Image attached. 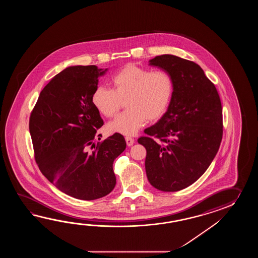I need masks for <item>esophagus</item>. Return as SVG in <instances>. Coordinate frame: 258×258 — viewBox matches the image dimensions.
Masks as SVG:
<instances>
[{
  "label": "esophagus",
  "instance_id": "1",
  "mask_svg": "<svg viewBox=\"0 0 258 258\" xmlns=\"http://www.w3.org/2000/svg\"><path fill=\"white\" fill-rule=\"evenodd\" d=\"M125 141H126L127 146H128V147H131V146L134 145V143H135L134 138L129 137H125Z\"/></svg>",
  "mask_w": 258,
  "mask_h": 258
}]
</instances>
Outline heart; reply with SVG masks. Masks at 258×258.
I'll return each instance as SVG.
<instances>
[{
    "label": "heart",
    "instance_id": "b5f03b06",
    "mask_svg": "<svg viewBox=\"0 0 258 258\" xmlns=\"http://www.w3.org/2000/svg\"><path fill=\"white\" fill-rule=\"evenodd\" d=\"M112 88L99 86L95 88L91 101L101 115L110 118L121 109L126 110L107 125L110 133L124 136L137 134L148 121H157L164 115L173 93V82L168 73L151 72L129 63L115 74Z\"/></svg>",
    "mask_w": 258,
    "mask_h": 258
}]
</instances>
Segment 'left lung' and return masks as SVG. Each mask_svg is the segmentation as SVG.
I'll return each mask as SVG.
<instances>
[{"instance_id":"obj_1","label":"left lung","mask_w":258,"mask_h":258,"mask_svg":"<svg viewBox=\"0 0 258 258\" xmlns=\"http://www.w3.org/2000/svg\"><path fill=\"white\" fill-rule=\"evenodd\" d=\"M149 66L170 75L173 93L164 115L137 142L147 150L150 184L163 192L180 191L198 181L218 153L221 102L214 84L196 62L163 54L149 60Z\"/></svg>"}]
</instances>
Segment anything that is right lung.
Listing matches in <instances>:
<instances>
[{
  "mask_svg": "<svg viewBox=\"0 0 258 258\" xmlns=\"http://www.w3.org/2000/svg\"><path fill=\"white\" fill-rule=\"evenodd\" d=\"M107 70L67 67L45 86L29 119L39 170L60 191L81 200L103 198L113 190V161L126 148L117 133L94 143L103 120L91 97Z\"/></svg>",
  "mask_w": 258,
  "mask_h": 258,
  "instance_id": "add662e5",
  "label": "right lung"
}]
</instances>
